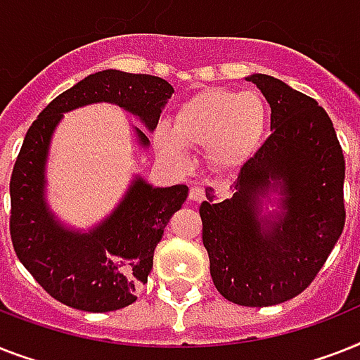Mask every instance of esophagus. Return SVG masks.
<instances>
[{"mask_svg": "<svg viewBox=\"0 0 360 360\" xmlns=\"http://www.w3.org/2000/svg\"><path fill=\"white\" fill-rule=\"evenodd\" d=\"M204 197H206V191H204L202 186H193V188L189 189V198H191L193 202H200Z\"/></svg>", "mask_w": 360, "mask_h": 360, "instance_id": "obj_1", "label": "esophagus"}]
</instances>
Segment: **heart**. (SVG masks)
I'll use <instances>...</instances> for the list:
<instances>
[{"label":"heart","instance_id":"1","mask_svg":"<svg viewBox=\"0 0 360 360\" xmlns=\"http://www.w3.org/2000/svg\"><path fill=\"white\" fill-rule=\"evenodd\" d=\"M266 130V103L255 91L210 89L184 102L171 126H158L154 143L172 165L188 163L189 148H206L219 171L240 167L257 150Z\"/></svg>","mask_w":360,"mask_h":360}]
</instances>
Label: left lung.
Wrapping results in <instances>:
<instances>
[{
  "label": "left lung",
  "mask_w": 360,
  "mask_h": 360,
  "mask_svg": "<svg viewBox=\"0 0 360 360\" xmlns=\"http://www.w3.org/2000/svg\"><path fill=\"white\" fill-rule=\"evenodd\" d=\"M247 79L271 108L273 134L243 163L234 195L219 200L206 188L198 212L217 292L236 304L271 307L301 294L340 238L346 162L314 98L266 74ZM271 193L281 212L264 216Z\"/></svg>",
  "instance_id": "obj_1"
}]
</instances>
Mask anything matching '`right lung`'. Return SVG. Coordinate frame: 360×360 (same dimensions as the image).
Instances as JSON below:
<instances>
[{"label":"right lung","instance_id":"right-lung-1","mask_svg":"<svg viewBox=\"0 0 360 360\" xmlns=\"http://www.w3.org/2000/svg\"><path fill=\"white\" fill-rule=\"evenodd\" d=\"M172 93L171 83L158 76L96 72L51 100L25 134L11 176V240L34 281L72 309L109 312L134 303L150 275L163 229L189 189L152 188L137 176L100 225L89 232L66 229L44 198L51 135L63 113L98 102L130 111L152 131ZM135 135L143 148L150 145L139 128Z\"/></svg>","mask_w":360,"mask_h":360}]
</instances>
